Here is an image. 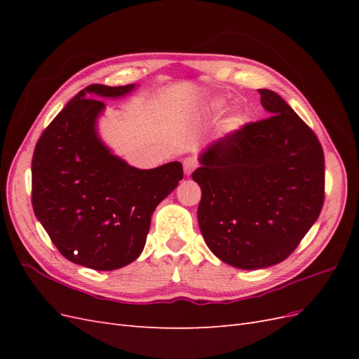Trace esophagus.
Returning a JSON list of instances; mask_svg holds the SVG:
<instances>
[{"mask_svg":"<svg viewBox=\"0 0 359 359\" xmlns=\"http://www.w3.org/2000/svg\"><path fill=\"white\" fill-rule=\"evenodd\" d=\"M196 166H198L196 160H194L193 157H187L186 160H184V173H186L187 177H190L191 172L196 169Z\"/></svg>","mask_w":359,"mask_h":359,"instance_id":"1","label":"esophagus"}]
</instances>
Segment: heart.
I'll use <instances>...</instances> for the list:
<instances>
[{
	"mask_svg": "<svg viewBox=\"0 0 359 359\" xmlns=\"http://www.w3.org/2000/svg\"><path fill=\"white\" fill-rule=\"evenodd\" d=\"M224 107H226L224 100H222V99H214V100H211V102H208V103H205L202 109H203V112H206V114L217 115V114H222V112L224 111ZM241 124H243L241 115L232 114V115L227 116V118L224 119V121H223V124H222V132H224V133L235 132L236 128H240Z\"/></svg>",
	"mask_w": 359,
	"mask_h": 359,
	"instance_id": "obj_1",
	"label": "heart"
}]
</instances>
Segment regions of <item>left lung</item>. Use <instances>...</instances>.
Here are the masks:
<instances>
[{
	"label": "left lung",
	"instance_id": "left-lung-1",
	"mask_svg": "<svg viewBox=\"0 0 359 359\" xmlns=\"http://www.w3.org/2000/svg\"><path fill=\"white\" fill-rule=\"evenodd\" d=\"M268 118L205 147L193 172L202 198L203 240L224 264H280L318 220L325 158L313 130L271 90H259Z\"/></svg>",
	"mask_w": 359,
	"mask_h": 359
}]
</instances>
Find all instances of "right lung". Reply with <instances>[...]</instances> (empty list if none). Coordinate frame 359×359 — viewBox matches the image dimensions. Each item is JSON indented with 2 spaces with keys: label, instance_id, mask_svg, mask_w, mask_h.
<instances>
[{
  "label": "right lung",
  "instance_id": "obj_1",
  "mask_svg": "<svg viewBox=\"0 0 359 359\" xmlns=\"http://www.w3.org/2000/svg\"><path fill=\"white\" fill-rule=\"evenodd\" d=\"M137 85L86 86L53 118L32 156V208L60 253L97 271L136 260L157 205L178 187L182 165L137 169L97 130L106 104Z\"/></svg>",
  "mask_w": 359,
  "mask_h": 359
}]
</instances>
